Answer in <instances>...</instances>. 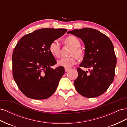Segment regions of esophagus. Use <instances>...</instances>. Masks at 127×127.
<instances>
[{
	"label": "esophagus",
	"mask_w": 127,
	"mask_h": 127,
	"mask_svg": "<svg viewBox=\"0 0 127 127\" xmlns=\"http://www.w3.org/2000/svg\"><path fill=\"white\" fill-rule=\"evenodd\" d=\"M68 70H69V68H64V70H65V71H66V72H67Z\"/></svg>",
	"instance_id": "1"
}]
</instances>
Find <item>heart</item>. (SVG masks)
<instances>
[{"mask_svg": "<svg viewBox=\"0 0 127 127\" xmlns=\"http://www.w3.org/2000/svg\"><path fill=\"white\" fill-rule=\"evenodd\" d=\"M64 43L72 48L70 52V56L68 58L63 57L57 61V64L59 66L65 68H69L76 63L77 58L82 59L84 56V51L80 48V42L77 37L75 36H69L64 39ZM49 52L54 57H58L60 54L61 46L57 40L52 41L50 44L49 47Z\"/></svg>", "mask_w": 127, "mask_h": 127, "instance_id": "heart-1", "label": "heart"}]
</instances>
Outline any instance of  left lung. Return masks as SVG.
<instances>
[{
	"label": "left lung",
	"instance_id": "obj_1",
	"mask_svg": "<svg viewBox=\"0 0 127 127\" xmlns=\"http://www.w3.org/2000/svg\"><path fill=\"white\" fill-rule=\"evenodd\" d=\"M85 44V55L80 67L89 68V73L77 68L74 81L76 91L84 97H96L103 94L113 81L117 58L110 39L98 31L91 28L69 31ZM91 68V69L89 68Z\"/></svg>",
	"mask_w": 127,
	"mask_h": 127
}]
</instances>
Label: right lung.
<instances>
[{"mask_svg":"<svg viewBox=\"0 0 127 127\" xmlns=\"http://www.w3.org/2000/svg\"><path fill=\"white\" fill-rule=\"evenodd\" d=\"M65 29H41L23 36L12 55L13 75L26 97L48 98L55 93L64 73V67L53 69L57 61L49 50L51 42L66 32Z\"/></svg>","mask_w":127,"mask_h":127,"instance_id":"add662e5","label":"right lung"}]
</instances>
